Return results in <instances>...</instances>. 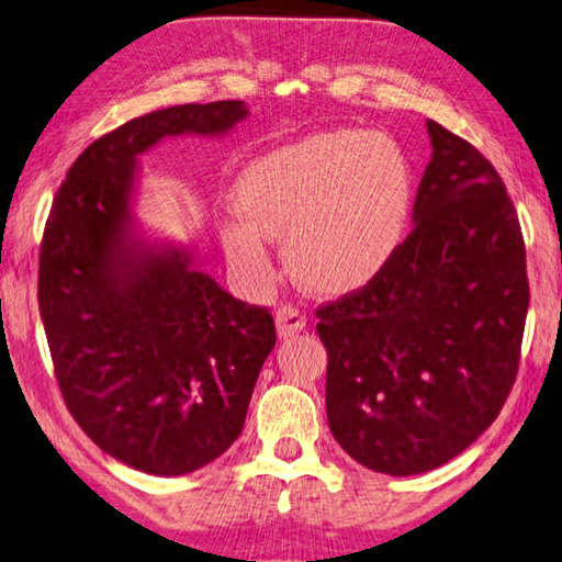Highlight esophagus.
Listing matches in <instances>:
<instances>
[{
    "label": "esophagus",
    "instance_id": "esophagus-1",
    "mask_svg": "<svg viewBox=\"0 0 562 562\" xmlns=\"http://www.w3.org/2000/svg\"><path fill=\"white\" fill-rule=\"evenodd\" d=\"M303 328H306V316H303L299 308L281 306L279 311H276V330H279L281 338L296 336Z\"/></svg>",
    "mask_w": 562,
    "mask_h": 562
}]
</instances>
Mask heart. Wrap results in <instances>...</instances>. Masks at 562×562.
<instances>
[{
    "mask_svg": "<svg viewBox=\"0 0 562 562\" xmlns=\"http://www.w3.org/2000/svg\"><path fill=\"white\" fill-rule=\"evenodd\" d=\"M241 211L224 226L234 269L271 281V238H283L293 279L321 296L371 283L398 251L413 206V169L389 134L336 128L266 151L234 183Z\"/></svg>",
    "mask_w": 562,
    "mask_h": 562,
    "instance_id": "obj_1",
    "label": "heart"
}]
</instances>
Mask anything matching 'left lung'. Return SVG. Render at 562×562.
Here are the masks:
<instances>
[{"mask_svg": "<svg viewBox=\"0 0 562 562\" xmlns=\"http://www.w3.org/2000/svg\"><path fill=\"white\" fill-rule=\"evenodd\" d=\"M413 232L361 291L318 308L328 428L356 463L418 475L498 416L528 314L526 244L493 164L426 122Z\"/></svg>", "mask_w": 562, "mask_h": 562, "instance_id": "8db88e82", "label": "left lung"}]
</instances>
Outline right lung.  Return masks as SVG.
Returning <instances> with one entry per match:
<instances>
[{
    "mask_svg": "<svg viewBox=\"0 0 562 562\" xmlns=\"http://www.w3.org/2000/svg\"><path fill=\"white\" fill-rule=\"evenodd\" d=\"M244 101L156 109L87 146L47 218L40 314L74 420L116 461L187 475L241 436L273 318L199 269L196 248L134 214L139 156L173 136H226Z\"/></svg>",
    "mask_w": 562,
    "mask_h": 562,
    "instance_id": "add662e5",
    "label": "right lung"
}]
</instances>
